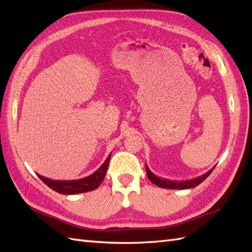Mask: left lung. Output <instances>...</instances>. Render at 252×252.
<instances>
[{
    "label": "left lung",
    "mask_w": 252,
    "mask_h": 252,
    "mask_svg": "<svg viewBox=\"0 0 252 252\" xmlns=\"http://www.w3.org/2000/svg\"><path fill=\"white\" fill-rule=\"evenodd\" d=\"M215 167H213L211 170H209L208 172H205L204 175L200 176L198 178L191 179V180H186V181H169V180H165V179H160L158 177H157L154 173H152V171L149 169V167L147 166L146 164V171H147V176L149 178L150 181L156 184L157 186H159L162 189H189L192 188H196L197 185H199L201 182H203L204 180L208 178L211 172L213 171Z\"/></svg>",
    "instance_id": "1"
}]
</instances>
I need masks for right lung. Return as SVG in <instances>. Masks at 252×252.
Returning a JSON list of instances; mask_svg holds the SVG:
<instances>
[{
	"instance_id": "1",
	"label": "right lung",
	"mask_w": 252,
	"mask_h": 252,
	"mask_svg": "<svg viewBox=\"0 0 252 252\" xmlns=\"http://www.w3.org/2000/svg\"><path fill=\"white\" fill-rule=\"evenodd\" d=\"M111 156L112 153L107 157L105 162L101 165L100 168L94 171L93 175L79 180H68V181L64 180V181H63V180H51L40 175H38V177H39V179L42 180L50 189H52L53 190L60 193H63V195H75V193L94 190L95 189H98L101 182L104 180L107 171V167L109 164V159H111Z\"/></svg>"
}]
</instances>
